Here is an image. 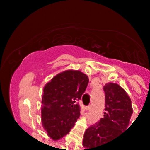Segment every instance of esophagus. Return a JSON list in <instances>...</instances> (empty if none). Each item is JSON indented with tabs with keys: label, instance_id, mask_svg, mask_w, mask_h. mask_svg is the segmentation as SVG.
Instances as JSON below:
<instances>
[{
	"label": "esophagus",
	"instance_id": "esophagus-1",
	"mask_svg": "<svg viewBox=\"0 0 150 150\" xmlns=\"http://www.w3.org/2000/svg\"><path fill=\"white\" fill-rule=\"evenodd\" d=\"M91 105H88V106H87V107H86V110H88L91 109Z\"/></svg>",
	"mask_w": 150,
	"mask_h": 150
}]
</instances>
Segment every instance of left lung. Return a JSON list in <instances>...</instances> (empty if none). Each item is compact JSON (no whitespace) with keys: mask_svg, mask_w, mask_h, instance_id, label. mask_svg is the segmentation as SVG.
<instances>
[{"mask_svg":"<svg viewBox=\"0 0 150 150\" xmlns=\"http://www.w3.org/2000/svg\"><path fill=\"white\" fill-rule=\"evenodd\" d=\"M105 92V112L100 121L92 125L84 134L83 145L86 149L96 150L116 139L129 125L133 112L129 96L116 83H107Z\"/></svg>","mask_w":150,"mask_h":150,"instance_id":"obj_1","label":"left lung"}]
</instances>
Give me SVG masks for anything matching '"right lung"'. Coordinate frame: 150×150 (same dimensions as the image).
I'll return each instance as SVG.
<instances>
[{"instance_id":"add662e5","label":"right lung","mask_w":150,"mask_h":150,"mask_svg":"<svg viewBox=\"0 0 150 150\" xmlns=\"http://www.w3.org/2000/svg\"><path fill=\"white\" fill-rule=\"evenodd\" d=\"M88 76L69 70L57 74L43 88L41 117L49 137L59 140L69 133L80 115L77 101L88 86Z\"/></svg>"}]
</instances>
